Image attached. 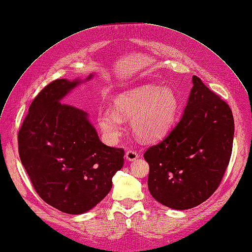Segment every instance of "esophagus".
<instances>
[{"instance_id":"34e87169","label":"esophagus","mask_w":252,"mask_h":252,"mask_svg":"<svg viewBox=\"0 0 252 252\" xmlns=\"http://www.w3.org/2000/svg\"><path fill=\"white\" fill-rule=\"evenodd\" d=\"M126 158L128 161H135L139 158V154L136 150H127L126 153Z\"/></svg>"}]
</instances>
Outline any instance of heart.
Listing matches in <instances>:
<instances>
[{
	"instance_id": "b5f03b06",
	"label": "heart",
	"mask_w": 252,
	"mask_h": 252,
	"mask_svg": "<svg viewBox=\"0 0 252 252\" xmlns=\"http://www.w3.org/2000/svg\"><path fill=\"white\" fill-rule=\"evenodd\" d=\"M178 105V98L170 88L147 85L117 96L113 110L98 113V125L106 141L113 144L123 133L124 121L131 119L135 135L144 142H154L171 128Z\"/></svg>"
}]
</instances>
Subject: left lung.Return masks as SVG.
Returning a JSON list of instances; mask_svg holds the SVG:
<instances>
[{
  "label": "left lung",
  "mask_w": 252,
  "mask_h": 252,
  "mask_svg": "<svg viewBox=\"0 0 252 252\" xmlns=\"http://www.w3.org/2000/svg\"><path fill=\"white\" fill-rule=\"evenodd\" d=\"M192 84L179 123L144 154L150 193L174 210L207 200L219 188L232 154V110L198 77H192Z\"/></svg>",
  "instance_id": "8db88e82"
}]
</instances>
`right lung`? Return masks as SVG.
I'll return each mask as SVG.
<instances>
[{
	"mask_svg": "<svg viewBox=\"0 0 252 252\" xmlns=\"http://www.w3.org/2000/svg\"><path fill=\"white\" fill-rule=\"evenodd\" d=\"M80 82L49 83L32 101L18 132L20 160L35 191L72 215L91 210L107 195L125 156L124 149L99 140L85 111L60 102Z\"/></svg>",
	"mask_w": 252,
	"mask_h": 252,
	"instance_id": "right-lung-1",
	"label": "right lung"
}]
</instances>
